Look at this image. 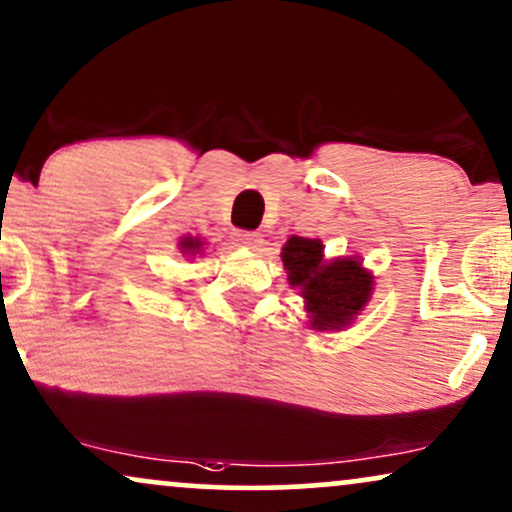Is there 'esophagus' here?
<instances>
[{"instance_id":"esophagus-1","label":"esophagus","mask_w":512,"mask_h":512,"mask_svg":"<svg viewBox=\"0 0 512 512\" xmlns=\"http://www.w3.org/2000/svg\"><path fill=\"white\" fill-rule=\"evenodd\" d=\"M236 241L243 245V248H248V250H255L257 245L262 243V236L257 234V231H238L236 234Z\"/></svg>"}]
</instances>
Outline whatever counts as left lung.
<instances>
[{
	"mask_svg": "<svg viewBox=\"0 0 512 512\" xmlns=\"http://www.w3.org/2000/svg\"><path fill=\"white\" fill-rule=\"evenodd\" d=\"M288 283L300 290L314 331H342L371 300L373 276L354 257L323 260L316 238H288L281 252Z\"/></svg>",
	"mask_w": 512,
	"mask_h": 512,
	"instance_id": "8db88e82",
	"label": "left lung"
}]
</instances>
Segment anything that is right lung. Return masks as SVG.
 <instances>
[{
    "instance_id": "1",
    "label": "right lung",
    "mask_w": 512,
    "mask_h": 512,
    "mask_svg": "<svg viewBox=\"0 0 512 512\" xmlns=\"http://www.w3.org/2000/svg\"><path fill=\"white\" fill-rule=\"evenodd\" d=\"M179 250L184 252V255L193 257V255H198L200 250H203V241H200V238L186 236V238H181V241H179Z\"/></svg>"
}]
</instances>
